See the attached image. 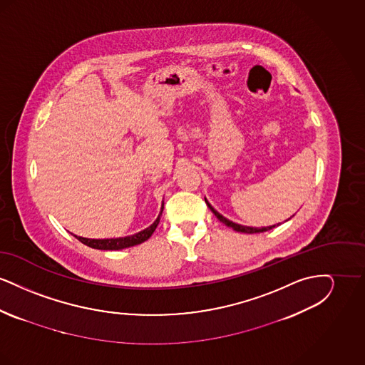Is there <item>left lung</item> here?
<instances>
[{
    "label": "left lung",
    "instance_id": "obj_1",
    "mask_svg": "<svg viewBox=\"0 0 365 365\" xmlns=\"http://www.w3.org/2000/svg\"><path fill=\"white\" fill-rule=\"evenodd\" d=\"M205 202H207V205H208L209 209L213 212V215L222 222V223H225L227 227H231L232 230H235V231H238V232H246V234H256V232H264V231H268V230H271V228H274L275 226H269V227H261V228H256V227H246L241 226V225H237V223H232V222H230L228 219L226 217H223L217 210H215V209L212 208V205L209 204L208 201L205 200ZM279 226V225H277Z\"/></svg>",
    "mask_w": 365,
    "mask_h": 365
}]
</instances>
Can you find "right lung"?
Returning <instances> with one entry per match:
<instances>
[{
    "label": "right lung",
    "mask_w": 365,
    "mask_h": 365,
    "mask_svg": "<svg viewBox=\"0 0 365 365\" xmlns=\"http://www.w3.org/2000/svg\"><path fill=\"white\" fill-rule=\"evenodd\" d=\"M163 212V208H161ZM161 212L158 215V217L156 219V222L150 227H148L146 230L140 231L138 234H134L131 237H125V238H115V240H88V238H82V237H76L79 241L82 243H85L87 246L93 247V249H100V250H119V249H125V247H130V246H135L139 243L145 242L148 241L152 234L155 232L157 225L160 222V216H161Z\"/></svg>",
    "instance_id": "1"
}]
</instances>
